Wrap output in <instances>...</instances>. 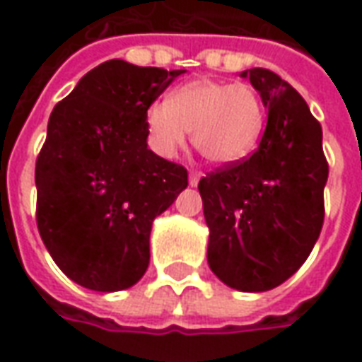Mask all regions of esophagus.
<instances>
[{"instance_id":"esophagus-1","label":"esophagus","mask_w":362,"mask_h":362,"mask_svg":"<svg viewBox=\"0 0 362 362\" xmlns=\"http://www.w3.org/2000/svg\"><path fill=\"white\" fill-rule=\"evenodd\" d=\"M202 176H204V174L199 173V170H189V186H197Z\"/></svg>"}]
</instances>
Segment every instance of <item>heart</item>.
Returning <instances> with one entry per match:
<instances>
[{
    "label": "heart",
    "mask_w": 362,
    "mask_h": 362,
    "mask_svg": "<svg viewBox=\"0 0 362 362\" xmlns=\"http://www.w3.org/2000/svg\"><path fill=\"white\" fill-rule=\"evenodd\" d=\"M266 119V106L254 87L213 79L182 85L145 114L149 145L157 155L176 157L192 132L194 147L215 165L248 157L262 139Z\"/></svg>",
    "instance_id": "obj_1"
}]
</instances>
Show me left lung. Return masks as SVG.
Instances as JSON below:
<instances>
[{
    "mask_svg": "<svg viewBox=\"0 0 362 362\" xmlns=\"http://www.w3.org/2000/svg\"><path fill=\"white\" fill-rule=\"evenodd\" d=\"M240 75L267 108L266 132L250 157L215 168L197 188L211 272L236 291L262 293L287 281L318 240L327 160L303 96L264 67Z\"/></svg>",
    "mask_w": 362,
    "mask_h": 362,
    "instance_id": "8db88e82",
    "label": "left lung"
}]
</instances>
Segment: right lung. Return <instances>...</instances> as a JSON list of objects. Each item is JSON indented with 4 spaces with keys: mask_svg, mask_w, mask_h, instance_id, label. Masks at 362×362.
<instances>
[{
    "mask_svg": "<svg viewBox=\"0 0 362 362\" xmlns=\"http://www.w3.org/2000/svg\"><path fill=\"white\" fill-rule=\"evenodd\" d=\"M184 69L104 62L59 100L36 158V225L52 259L90 291H124L149 266L153 221L188 170L147 147L145 114Z\"/></svg>",
    "mask_w": 362,
    "mask_h": 362,
    "instance_id": "1",
    "label": "right lung"
}]
</instances>
